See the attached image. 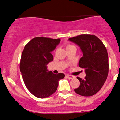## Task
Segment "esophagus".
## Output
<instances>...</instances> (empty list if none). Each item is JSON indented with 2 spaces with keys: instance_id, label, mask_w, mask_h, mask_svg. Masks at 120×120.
Returning <instances> with one entry per match:
<instances>
[{
  "instance_id": "34e87169",
  "label": "esophagus",
  "mask_w": 120,
  "mask_h": 120,
  "mask_svg": "<svg viewBox=\"0 0 120 120\" xmlns=\"http://www.w3.org/2000/svg\"><path fill=\"white\" fill-rule=\"evenodd\" d=\"M66 78H68V79H74V77L72 75H66Z\"/></svg>"
}]
</instances>
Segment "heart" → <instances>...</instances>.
Masks as SVG:
<instances>
[{
	"label": "heart",
	"mask_w": 120,
	"mask_h": 120,
	"mask_svg": "<svg viewBox=\"0 0 120 120\" xmlns=\"http://www.w3.org/2000/svg\"><path fill=\"white\" fill-rule=\"evenodd\" d=\"M71 46V45H68L67 46H66V47H68V46Z\"/></svg>",
	"instance_id": "b5f03b06"
}]
</instances>
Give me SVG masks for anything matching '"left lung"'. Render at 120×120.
Segmentation results:
<instances>
[{"instance_id": "obj_1", "label": "left lung", "mask_w": 120, "mask_h": 120, "mask_svg": "<svg viewBox=\"0 0 120 120\" xmlns=\"http://www.w3.org/2000/svg\"><path fill=\"white\" fill-rule=\"evenodd\" d=\"M77 45L83 56L80 59L79 67L85 69L84 79L77 77L80 85L74 89L77 94L85 97L92 96L100 90L106 82L109 72L108 54L105 46L97 36L82 34L69 38Z\"/></svg>"}]
</instances>
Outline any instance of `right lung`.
Segmentation results:
<instances>
[{
    "instance_id": "1",
    "label": "right lung",
    "mask_w": 120,
    "mask_h": 120,
    "mask_svg": "<svg viewBox=\"0 0 120 120\" xmlns=\"http://www.w3.org/2000/svg\"><path fill=\"white\" fill-rule=\"evenodd\" d=\"M60 38L35 37L25 45L20 63V70L27 89L40 98L48 97L57 90L63 73L54 74L48 71L47 65L53 60V51Z\"/></svg>"
}]
</instances>
